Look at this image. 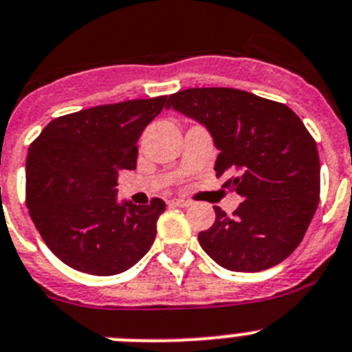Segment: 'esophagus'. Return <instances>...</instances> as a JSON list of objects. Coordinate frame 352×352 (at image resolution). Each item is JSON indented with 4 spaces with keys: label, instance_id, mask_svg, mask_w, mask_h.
Instances as JSON below:
<instances>
[{
    "label": "esophagus",
    "instance_id": "34e87169",
    "mask_svg": "<svg viewBox=\"0 0 352 352\" xmlns=\"http://www.w3.org/2000/svg\"><path fill=\"white\" fill-rule=\"evenodd\" d=\"M171 206H177V208H190L191 202L190 200H184V199H173L170 200Z\"/></svg>",
    "mask_w": 352,
    "mask_h": 352
}]
</instances>
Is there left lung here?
<instances>
[{
    "mask_svg": "<svg viewBox=\"0 0 352 352\" xmlns=\"http://www.w3.org/2000/svg\"><path fill=\"white\" fill-rule=\"evenodd\" d=\"M208 126L220 150L214 171L243 202L199 234L209 258L232 272H261L302 241L320 200L317 143L285 103L231 87H195L168 98Z\"/></svg>",
    "mask_w": 352,
    "mask_h": 352,
    "instance_id": "8db88e82",
    "label": "left lung"
}]
</instances>
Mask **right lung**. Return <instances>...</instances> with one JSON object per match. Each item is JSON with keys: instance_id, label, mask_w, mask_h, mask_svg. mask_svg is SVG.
<instances>
[{"instance_id": "1", "label": "right lung", "mask_w": 352, "mask_h": 352, "mask_svg": "<svg viewBox=\"0 0 352 352\" xmlns=\"http://www.w3.org/2000/svg\"><path fill=\"white\" fill-rule=\"evenodd\" d=\"M166 96L98 105L55 118L26 157V206L62 263L93 276L129 270L148 252L161 199L116 202L118 173L134 170L138 140Z\"/></svg>"}]
</instances>
